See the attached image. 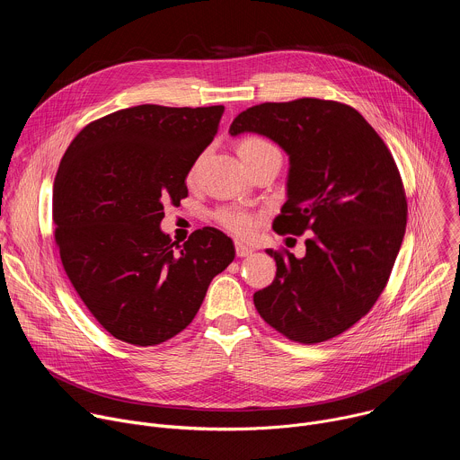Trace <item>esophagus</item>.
I'll return each mask as SVG.
<instances>
[{"mask_svg": "<svg viewBox=\"0 0 460 460\" xmlns=\"http://www.w3.org/2000/svg\"><path fill=\"white\" fill-rule=\"evenodd\" d=\"M234 251H236V256H249L252 252V249L242 242L234 243Z\"/></svg>", "mask_w": 460, "mask_h": 460, "instance_id": "esophagus-1", "label": "esophagus"}]
</instances>
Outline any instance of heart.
Wrapping results in <instances>:
<instances>
[{
	"label": "heart",
	"mask_w": 460,
	"mask_h": 460,
	"mask_svg": "<svg viewBox=\"0 0 460 460\" xmlns=\"http://www.w3.org/2000/svg\"><path fill=\"white\" fill-rule=\"evenodd\" d=\"M238 155L247 167L266 160L282 162L280 149L273 142L261 137L243 138L238 146ZM213 218L220 227H224L226 231L236 236H247L258 226V215L238 206H220L218 209H215Z\"/></svg>",
	"instance_id": "1"
}]
</instances>
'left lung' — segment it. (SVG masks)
<instances>
[{
    "mask_svg": "<svg viewBox=\"0 0 460 460\" xmlns=\"http://www.w3.org/2000/svg\"><path fill=\"white\" fill-rule=\"evenodd\" d=\"M243 130L291 160L275 233L307 234L304 258L268 249L277 277L254 293V307L293 342L339 337L371 311L395 266L408 222L399 167L362 114L333 100L252 105L229 127L233 137Z\"/></svg>",
    "mask_w": 460,
    "mask_h": 460,
    "instance_id": "8db88e82",
    "label": "left lung"
}]
</instances>
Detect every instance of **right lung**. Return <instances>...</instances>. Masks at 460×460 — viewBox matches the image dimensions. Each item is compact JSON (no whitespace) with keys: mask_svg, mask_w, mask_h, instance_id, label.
Here are the masks:
<instances>
[{"mask_svg":"<svg viewBox=\"0 0 460 460\" xmlns=\"http://www.w3.org/2000/svg\"><path fill=\"white\" fill-rule=\"evenodd\" d=\"M224 105H137L85 125L52 187L54 242L65 273L98 323L133 346L162 344L192 322L211 280L234 258L215 227L174 245L164 206L218 133Z\"/></svg>","mask_w":460,"mask_h":460,"instance_id":"1","label":"right lung"}]
</instances>
